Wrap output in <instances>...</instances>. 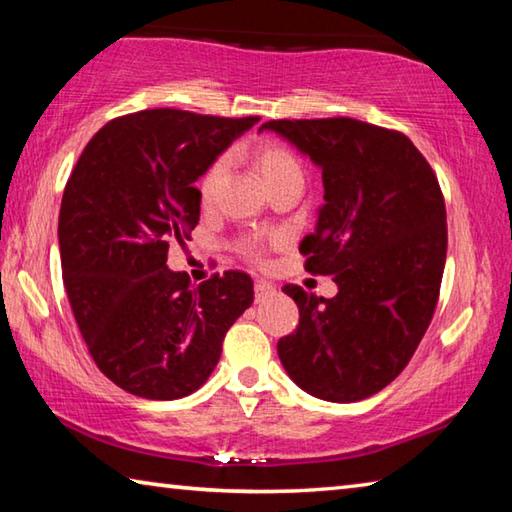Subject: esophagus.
<instances>
[{"label":"esophagus","instance_id":"esophagus-1","mask_svg":"<svg viewBox=\"0 0 512 512\" xmlns=\"http://www.w3.org/2000/svg\"><path fill=\"white\" fill-rule=\"evenodd\" d=\"M275 296V287L273 284H268L264 280H257L255 282V300L257 302H264L266 298H273Z\"/></svg>","mask_w":512,"mask_h":512}]
</instances>
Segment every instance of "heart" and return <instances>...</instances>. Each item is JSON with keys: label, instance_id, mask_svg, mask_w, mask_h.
Returning a JSON list of instances; mask_svg holds the SVG:
<instances>
[{"label": "heart", "instance_id": "b5f03b06", "mask_svg": "<svg viewBox=\"0 0 512 512\" xmlns=\"http://www.w3.org/2000/svg\"><path fill=\"white\" fill-rule=\"evenodd\" d=\"M225 164H228L225 162V158L214 160L210 167H207V171L203 173L201 183H198V196H201L203 203H210L214 198L216 187H219L223 173H225ZM257 167H259V171H262L266 187L277 183V180H282V178L302 176L300 164L296 158H293V153H289L287 149H282V146H275V144H266L257 151ZM246 250L255 255L257 246L246 244Z\"/></svg>", "mask_w": 512, "mask_h": 512}]
</instances>
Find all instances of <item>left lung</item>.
I'll list each match as a JSON object with an SVG mask.
<instances>
[{
    "instance_id": "obj_1",
    "label": "left lung",
    "mask_w": 512,
    "mask_h": 512,
    "mask_svg": "<svg viewBox=\"0 0 512 512\" xmlns=\"http://www.w3.org/2000/svg\"><path fill=\"white\" fill-rule=\"evenodd\" d=\"M323 171L309 273L334 275V298L284 287L300 323L277 343L287 375L327 402H359L400 375L436 309L447 257L438 178L409 137L366 121L280 119L259 128Z\"/></svg>"
}]
</instances>
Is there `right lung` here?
<instances>
[{
    "instance_id": "obj_1",
    "label": "right lung",
    "mask_w": 512,
    "mask_h": 512,
    "mask_svg": "<svg viewBox=\"0 0 512 512\" xmlns=\"http://www.w3.org/2000/svg\"><path fill=\"white\" fill-rule=\"evenodd\" d=\"M257 121L171 108L112 119L67 180L58 216L65 291L94 363L126 393H194L219 363L225 332L253 305L246 273L194 287L167 255L192 239L201 216L196 180Z\"/></svg>"
}]
</instances>
